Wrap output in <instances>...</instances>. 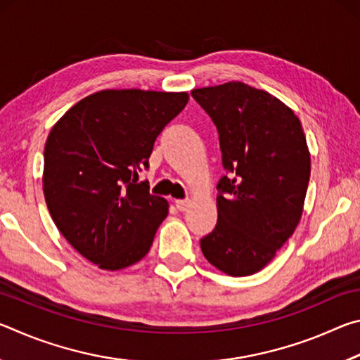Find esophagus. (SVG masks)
I'll return each mask as SVG.
<instances>
[{"label": "esophagus", "mask_w": 360, "mask_h": 360, "mask_svg": "<svg viewBox=\"0 0 360 360\" xmlns=\"http://www.w3.org/2000/svg\"><path fill=\"white\" fill-rule=\"evenodd\" d=\"M176 208H178L179 211H186L188 208V205H191V200L188 198H184V200H176Z\"/></svg>", "instance_id": "1"}]
</instances>
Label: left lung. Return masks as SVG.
<instances>
[{
    "instance_id": "obj_1",
    "label": "left lung",
    "mask_w": 360,
    "mask_h": 360,
    "mask_svg": "<svg viewBox=\"0 0 360 360\" xmlns=\"http://www.w3.org/2000/svg\"><path fill=\"white\" fill-rule=\"evenodd\" d=\"M192 96L214 122L227 172L202 252L230 276L254 275L300 222L311 173L307 138L294 111L265 90L231 81Z\"/></svg>"
}]
</instances>
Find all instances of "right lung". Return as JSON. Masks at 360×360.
Listing matches in <instances>:
<instances>
[{"mask_svg": "<svg viewBox=\"0 0 360 360\" xmlns=\"http://www.w3.org/2000/svg\"><path fill=\"white\" fill-rule=\"evenodd\" d=\"M188 101L186 92L101 90L65 112L49 133L42 191L66 241L103 270H122L149 252L168 216L138 173L157 136Z\"/></svg>", "mask_w": 360, "mask_h": 360, "instance_id": "1", "label": "right lung"}]
</instances>
